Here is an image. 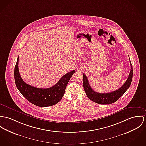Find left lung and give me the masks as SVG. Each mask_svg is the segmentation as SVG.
<instances>
[{"label":"left lung","mask_w":146,"mask_h":146,"mask_svg":"<svg viewBox=\"0 0 146 146\" xmlns=\"http://www.w3.org/2000/svg\"><path fill=\"white\" fill-rule=\"evenodd\" d=\"M129 62L131 65V71L128 78L121 88L110 93H98L94 91V90H92V88L90 86L87 76L83 73V84L84 91L87 97L91 101L101 104H109L117 101L119 98H121L123 95L124 93L128 89L131 84V82L133 77V68L131 61Z\"/></svg>","instance_id":"1"}]
</instances>
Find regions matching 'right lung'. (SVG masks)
<instances>
[{"instance_id": "1", "label": "right lung", "mask_w": 146, "mask_h": 146, "mask_svg": "<svg viewBox=\"0 0 146 146\" xmlns=\"http://www.w3.org/2000/svg\"><path fill=\"white\" fill-rule=\"evenodd\" d=\"M18 60L14 68V79L18 90L27 100L39 107L52 106L58 103L63 97L68 83L76 72L73 70L64 75L56 84L48 88H39L27 84L21 77L18 69Z\"/></svg>"}]
</instances>
